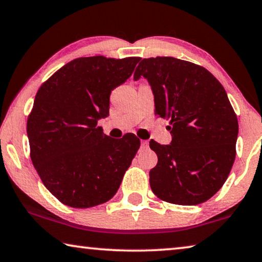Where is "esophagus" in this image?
Wrapping results in <instances>:
<instances>
[{
	"label": "esophagus",
	"instance_id": "obj_1",
	"mask_svg": "<svg viewBox=\"0 0 262 262\" xmlns=\"http://www.w3.org/2000/svg\"><path fill=\"white\" fill-rule=\"evenodd\" d=\"M141 147H142L143 149L148 148V141H141Z\"/></svg>",
	"mask_w": 262,
	"mask_h": 262
}]
</instances>
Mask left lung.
<instances>
[{
	"mask_svg": "<svg viewBox=\"0 0 262 262\" xmlns=\"http://www.w3.org/2000/svg\"><path fill=\"white\" fill-rule=\"evenodd\" d=\"M146 78L155 114L171 126L170 144L151 140L157 164L152 192L178 205L206 202L227 180L235 159L238 120L223 85L202 66L172 57L142 59L134 80Z\"/></svg>",
	"mask_w": 262,
	"mask_h": 262,
	"instance_id": "obj_1",
	"label": "left lung"
}]
</instances>
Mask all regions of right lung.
Here are the masks:
<instances>
[{
    "mask_svg": "<svg viewBox=\"0 0 262 262\" xmlns=\"http://www.w3.org/2000/svg\"><path fill=\"white\" fill-rule=\"evenodd\" d=\"M141 58H77L50 77L36 94L27 134L32 164L63 204L86 209L114 196L140 148L128 133L103 134L110 95L134 72Z\"/></svg>",
    "mask_w": 262,
    "mask_h": 262,
    "instance_id": "1",
    "label": "right lung"
}]
</instances>
